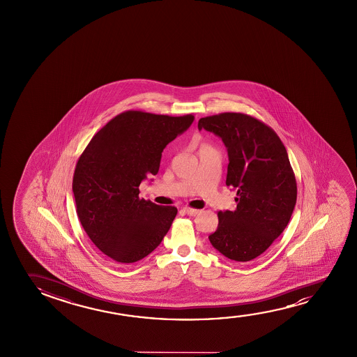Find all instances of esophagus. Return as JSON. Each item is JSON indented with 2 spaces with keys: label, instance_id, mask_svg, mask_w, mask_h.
Instances as JSON below:
<instances>
[{
  "label": "esophagus",
  "instance_id": "obj_1",
  "mask_svg": "<svg viewBox=\"0 0 357 357\" xmlns=\"http://www.w3.org/2000/svg\"><path fill=\"white\" fill-rule=\"evenodd\" d=\"M183 211L185 212L188 215H192V217H195V215H199L200 213V210H195V208H190V207H184Z\"/></svg>",
  "mask_w": 357,
  "mask_h": 357
}]
</instances>
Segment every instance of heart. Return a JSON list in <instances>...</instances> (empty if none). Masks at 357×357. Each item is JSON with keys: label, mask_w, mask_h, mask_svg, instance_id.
<instances>
[{"label": "heart", "mask_w": 357, "mask_h": 357, "mask_svg": "<svg viewBox=\"0 0 357 357\" xmlns=\"http://www.w3.org/2000/svg\"><path fill=\"white\" fill-rule=\"evenodd\" d=\"M202 146H208V145H202Z\"/></svg>", "instance_id": "heart-1"}]
</instances>
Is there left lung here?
Returning <instances> with one entry per match:
<instances>
[{
  "instance_id": "8db88e82",
  "label": "left lung",
  "mask_w": 357,
  "mask_h": 357,
  "mask_svg": "<svg viewBox=\"0 0 357 357\" xmlns=\"http://www.w3.org/2000/svg\"><path fill=\"white\" fill-rule=\"evenodd\" d=\"M197 127L225 142V184L236 189V210L218 212L208 239L225 257L248 262L268 249L293 215L298 188L288 152L272 128L244 113L201 118Z\"/></svg>"
}]
</instances>
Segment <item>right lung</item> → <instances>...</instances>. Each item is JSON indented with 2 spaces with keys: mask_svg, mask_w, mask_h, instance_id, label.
I'll list each match as a JSON object with an SVG mask.
<instances>
[{
  "mask_svg": "<svg viewBox=\"0 0 357 357\" xmlns=\"http://www.w3.org/2000/svg\"><path fill=\"white\" fill-rule=\"evenodd\" d=\"M194 122L126 111L101 128L79 157L73 176L77 215L89 238L121 264H132L161 244L176 218L174 206L139 197V185L156 176L162 151Z\"/></svg>",
  "mask_w": 357,
  "mask_h": 357,
  "instance_id": "add662e5",
  "label": "right lung"
}]
</instances>
